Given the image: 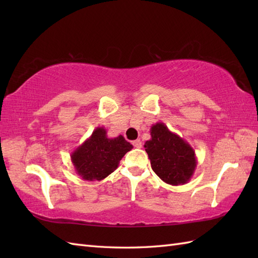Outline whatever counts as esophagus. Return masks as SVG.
Returning a JSON list of instances; mask_svg holds the SVG:
<instances>
[{
    "mask_svg": "<svg viewBox=\"0 0 258 258\" xmlns=\"http://www.w3.org/2000/svg\"><path fill=\"white\" fill-rule=\"evenodd\" d=\"M133 145H134V147H136V149H140V147H142V142H141V140H135V141H133Z\"/></svg>",
    "mask_w": 258,
    "mask_h": 258,
    "instance_id": "esophagus-1",
    "label": "esophagus"
}]
</instances>
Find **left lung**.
Listing matches in <instances>:
<instances>
[{"instance_id":"left-lung-1","label":"left lung","mask_w":258,"mask_h":258,"mask_svg":"<svg viewBox=\"0 0 258 258\" xmlns=\"http://www.w3.org/2000/svg\"><path fill=\"white\" fill-rule=\"evenodd\" d=\"M144 147L153 171L163 182L173 186L189 182L197 165L195 151L165 124L152 125L151 140L145 142Z\"/></svg>"}]
</instances>
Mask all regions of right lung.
Wrapping results in <instances>:
<instances>
[{
    "label": "right lung",
    "mask_w": 258,
    "mask_h": 258,
    "mask_svg": "<svg viewBox=\"0 0 258 258\" xmlns=\"http://www.w3.org/2000/svg\"><path fill=\"white\" fill-rule=\"evenodd\" d=\"M133 149V145L119 135L107 138L104 127H96L72 154L75 172L85 180H102L118 167L123 156Z\"/></svg>",
    "instance_id": "obj_1"
}]
</instances>
